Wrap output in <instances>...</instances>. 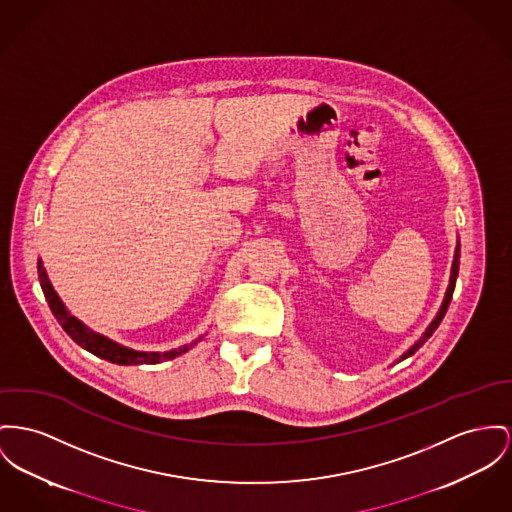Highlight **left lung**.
Instances as JSON below:
<instances>
[{"label": "left lung", "mask_w": 512, "mask_h": 512, "mask_svg": "<svg viewBox=\"0 0 512 512\" xmlns=\"http://www.w3.org/2000/svg\"><path fill=\"white\" fill-rule=\"evenodd\" d=\"M458 268H460V240H456V248H454V260H452V268H450V279H448V287H446V293H444L443 303H441V308H439V312H437V316L431 320V324L425 328V332L421 334V338L415 341L411 347H409L408 351H404L402 355H400V359L396 361V363H400V361H404V359H408L411 357L425 341L429 340L431 336H433V332L439 328V324L443 322L444 314H446V310H448V305H450V301H452V293H454V287H456V277H458Z\"/></svg>", "instance_id": "left-lung-1"}]
</instances>
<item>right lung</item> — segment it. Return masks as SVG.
Returning <instances> with one entry per match:
<instances>
[{
    "label": "right lung",
    "mask_w": 512,
    "mask_h": 512,
    "mask_svg": "<svg viewBox=\"0 0 512 512\" xmlns=\"http://www.w3.org/2000/svg\"><path fill=\"white\" fill-rule=\"evenodd\" d=\"M36 268H38L40 287L44 291L48 307L52 310V314L56 316V320L60 322V326L66 330V334L77 345H81L83 349H87L89 353L101 357L104 361H110V363H116V365H157V363L169 361V359H174V357L186 353L188 349H192L198 341H202V338H204V336H200V338H196V340L190 341V343H184V345L171 349V351H136L132 347L120 345V343L106 338L103 334L93 332L89 326H85L79 318H75L69 312L66 305L62 303V299L58 297V293L54 291V287H52V283L48 279V273L44 270V264H42L40 258H38Z\"/></svg>",
    "instance_id": "1"
}]
</instances>
